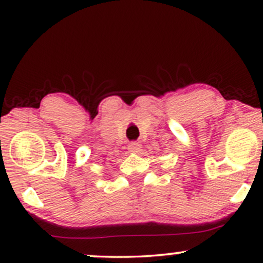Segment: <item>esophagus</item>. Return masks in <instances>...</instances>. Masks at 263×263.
<instances>
[{"label":"esophagus","mask_w":263,"mask_h":263,"mask_svg":"<svg viewBox=\"0 0 263 263\" xmlns=\"http://www.w3.org/2000/svg\"><path fill=\"white\" fill-rule=\"evenodd\" d=\"M128 150L129 152H132V154H138V152L141 150V144H139L138 141H133L128 145Z\"/></svg>","instance_id":"esophagus-1"}]
</instances>
